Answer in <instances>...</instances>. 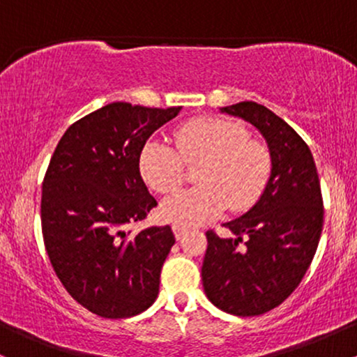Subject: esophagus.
Returning a JSON list of instances; mask_svg holds the SVG:
<instances>
[{
  "mask_svg": "<svg viewBox=\"0 0 357 357\" xmlns=\"http://www.w3.org/2000/svg\"><path fill=\"white\" fill-rule=\"evenodd\" d=\"M173 231H174V236L178 240H181L184 235H186L188 233V228L186 227H183V225H174L173 227Z\"/></svg>",
  "mask_w": 357,
  "mask_h": 357,
  "instance_id": "1",
  "label": "esophagus"
}]
</instances>
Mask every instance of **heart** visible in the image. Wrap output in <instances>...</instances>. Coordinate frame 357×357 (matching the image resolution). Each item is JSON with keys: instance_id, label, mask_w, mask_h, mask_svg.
I'll use <instances>...</instances> for the list:
<instances>
[{"instance_id": "1", "label": "heart", "mask_w": 357, "mask_h": 357, "mask_svg": "<svg viewBox=\"0 0 357 357\" xmlns=\"http://www.w3.org/2000/svg\"><path fill=\"white\" fill-rule=\"evenodd\" d=\"M240 124L216 117L186 122L176 132V147L149 141L139 154V171L158 192L174 191L184 178V165L202 162L196 171L199 186L174 192L161 204L166 221L195 227L223 213L247 211L268 183L267 147L247 139Z\"/></svg>"}]
</instances>
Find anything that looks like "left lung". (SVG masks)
<instances>
[{"mask_svg": "<svg viewBox=\"0 0 357 357\" xmlns=\"http://www.w3.org/2000/svg\"><path fill=\"white\" fill-rule=\"evenodd\" d=\"M220 112L255 127L270 155L268 183L258 202L223 225L235 236L221 238L206 231L202 267L211 304L250 317L280 305L305 275L324 223L321 183L309 146L272 110L240 102Z\"/></svg>", "mask_w": 357, "mask_h": 357, "instance_id": "8db88e82", "label": "left lung"}]
</instances>
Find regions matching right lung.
Wrapping results in <instances>:
<instances>
[{
	"mask_svg": "<svg viewBox=\"0 0 357 357\" xmlns=\"http://www.w3.org/2000/svg\"><path fill=\"white\" fill-rule=\"evenodd\" d=\"M179 112L112 102L68 127L50 159L42 188L45 248L67 292L100 317H132L158 298L173 230L129 227L158 204L139 154Z\"/></svg>",
	"mask_w": 357,
	"mask_h": 357,
	"instance_id": "1",
	"label": "right lung"
}]
</instances>
